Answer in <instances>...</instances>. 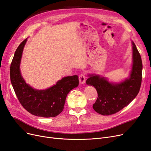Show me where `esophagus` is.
Wrapping results in <instances>:
<instances>
[{
	"instance_id": "esophagus-1",
	"label": "esophagus",
	"mask_w": 151,
	"mask_h": 151,
	"mask_svg": "<svg viewBox=\"0 0 151 151\" xmlns=\"http://www.w3.org/2000/svg\"><path fill=\"white\" fill-rule=\"evenodd\" d=\"M79 81L80 84H85L86 81V77L84 73H81L79 76Z\"/></svg>"
}]
</instances>
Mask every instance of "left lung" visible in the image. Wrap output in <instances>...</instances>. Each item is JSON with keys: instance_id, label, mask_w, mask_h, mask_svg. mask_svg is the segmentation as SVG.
Here are the masks:
<instances>
[{"instance_id": "left-lung-1", "label": "left lung", "mask_w": 151, "mask_h": 151, "mask_svg": "<svg viewBox=\"0 0 151 151\" xmlns=\"http://www.w3.org/2000/svg\"><path fill=\"white\" fill-rule=\"evenodd\" d=\"M132 70L129 78L119 83H113L106 77L89 74L86 83L93 86L98 93L93 108L103 115L114 114L127 106L139 93L142 82V63L139 52L133 41Z\"/></svg>"}]
</instances>
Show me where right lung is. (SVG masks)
<instances>
[{
  "label": "right lung",
  "mask_w": 151,
  "mask_h": 151,
  "mask_svg": "<svg viewBox=\"0 0 151 151\" xmlns=\"http://www.w3.org/2000/svg\"><path fill=\"white\" fill-rule=\"evenodd\" d=\"M27 40V38L19 45L14 53L10 68L12 85L21 104L30 114L42 117H55L64 109L67 95L78 86V76L63 77L56 85L45 90L33 88L24 80L20 70L22 52Z\"/></svg>",
  "instance_id": "add662e5"
}]
</instances>
